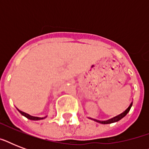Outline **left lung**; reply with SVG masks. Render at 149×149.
I'll list each match as a JSON object with an SVG mask.
<instances>
[{
  "mask_svg": "<svg viewBox=\"0 0 149 149\" xmlns=\"http://www.w3.org/2000/svg\"><path fill=\"white\" fill-rule=\"evenodd\" d=\"M132 103L131 104H130V106L127 107V109H126L123 113H121L120 114H119V115L116 116V117H114V118H111V119H110V120H104V121H100V120H95V119H92V120H95V121H97V122L98 123H100V124H104V125H106V124H111V123H113V122H117V121H118V120H120L121 118H123L124 117H125L126 114H127L128 112H129L130 109H131V107H132Z\"/></svg>",
  "mask_w": 149,
  "mask_h": 149,
  "instance_id": "1",
  "label": "left lung"
}]
</instances>
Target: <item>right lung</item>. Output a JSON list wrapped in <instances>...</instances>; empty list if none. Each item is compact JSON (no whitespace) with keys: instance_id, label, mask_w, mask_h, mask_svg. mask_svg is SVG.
Wrapping results in <instances>:
<instances>
[{"instance_id":"right-lung-1","label":"right lung","mask_w":149,"mask_h":149,"mask_svg":"<svg viewBox=\"0 0 149 149\" xmlns=\"http://www.w3.org/2000/svg\"><path fill=\"white\" fill-rule=\"evenodd\" d=\"M18 111H19L20 113H22V115L24 116V117L28 118V119H30V120H41V119H44V118H38V117H33V116L29 115V114H28V113H24V112H22V111H19V110H18Z\"/></svg>"}]
</instances>
